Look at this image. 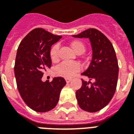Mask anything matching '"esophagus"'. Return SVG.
<instances>
[{"label":"esophagus","mask_w":134,"mask_h":134,"mask_svg":"<svg viewBox=\"0 0 134 134\" xmlns=\"http://www.w3.org/2000/svg\"><path fill=\"white\" fill-rule=\"evenodd\" d=\"M65 80H66V82H67V83H68V82H70L72 80V79L71 78H65Z\"/></svg>","instance_id":"1"}]
</instances>
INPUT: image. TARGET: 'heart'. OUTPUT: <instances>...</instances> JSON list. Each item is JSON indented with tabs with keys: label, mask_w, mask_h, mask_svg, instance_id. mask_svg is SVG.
Masks as SVG:
<instances>
[{
	"label": "heart",
	"mask_w": 134,
	"mask_h": 134,
	"mask_svg": "<svg viewBox=\"0 0 134 134\" xmlns=\"http://www.w3.org/2000/svg\"><path fill=\"white\" fill-rule=\"evenodd\" d=\"M70 47L73 51L77 54H81L85 51V44L80 41L75 40L70 43ZM50 59L53 62H56L59 60V45H54L49 52ZM80 70V66L77 62H64L55 68V74L57 75L61 76L66 78L72 77Z\"/></svg>",
	"instance_id": "obj_1"
}]
</instances>
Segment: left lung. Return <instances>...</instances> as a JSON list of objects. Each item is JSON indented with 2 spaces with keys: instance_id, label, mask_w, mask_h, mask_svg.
Here are the masks:
<instances>
[{
  "instance_id": "left-lung-1",
  "label": "left lung",
  "mask_w": 134,
  "mask_h": 134,
  "mask_svg": "<svg viewBox=\"0 0 134 134\" xmlns=\"http://www.w3.org/2000/svg\"><path fill=\"white\" fill-rule=\"evenodd\" d=\"M72 36L88 38L93 49L91 62L82 75L94 80V82L82 80V85L76 91V98L80 108L97 112L109 103L116 90L119 69L115 50L109 39L96 29H88Z\"/></svg>"
}]
</instances>
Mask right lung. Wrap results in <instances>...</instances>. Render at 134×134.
Masks as SVG:
<instances>
[{"label":"right lung","instance_id":"right-lung-1","mask_svg":"<svg viewBox=\"0 0 134 134\" xmlns=\"http://www.w3.org/2000/svg\"><path fill=\"white\" fill-rule=\"evenodd\" d=\"M61 38L44 29H34L23 38L17 50L14 66L17 87L25 103L36 112L52 110L66 85L61 77L50 82L41 80L44 71L52 66L51 47Z\"/></svg>","mask_w":134,"mask_h":134}]
</instances>
